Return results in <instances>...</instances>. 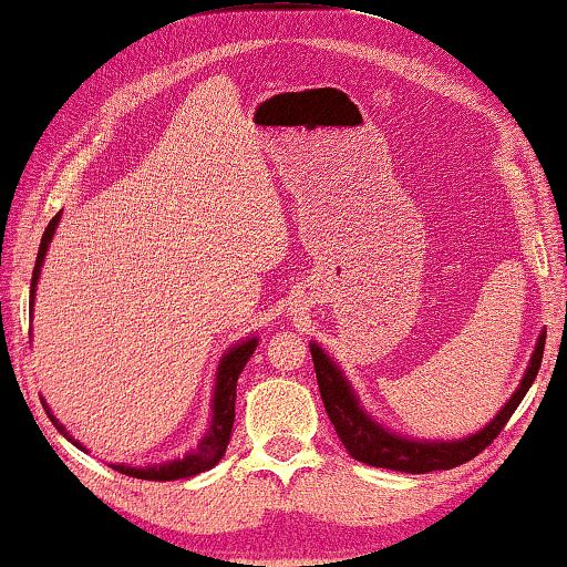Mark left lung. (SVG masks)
<instances>
[{
  "instance_id": "left-lung-1",
  "label": "left lung",
  "mask_w": 567,
  "mask_h": 567,
  "mask_svg": "<svg viewBox=\"0 0 567 567\" xmlns=\"http://www.w3.org/2000/svg\"><path fill=\"white\" fill-rule=\"evenodd\" d=\"M545 338L547 332H542L539 343L534 348L529 369H526V374L522 379V386H518L514 398L506 402V408L493 417L491 425H485V429L475 433V436L464 441H452V444H446V441H441V444H436V441H433V444H421V441L392 436L390 431L379 429V425L359 408V400L353 398L351 386H348L336 363L322 353L320 346H312V361L324 410H328V417L332 425H336L338 436L346 444L348 454L363 464H371V467L423 475V472L433 470L460 467V464L475 460L483 449L493 444V439L506 429L508 417L514 415V410L518 405H522L524 394L529 392L532 382L537 379L542 353H545Z\"/></svg>"
}]
</instances>
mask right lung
Instances as JSON below:
<instances>
[{
    "mask_svg": "<svg viewBox=\"0 0 567 567\" xmlns=\"http://www.w3.org/2000/svg\"><path fill=\"white\" fill-rule=\"evenodd\" d=\"M59 216L61 214L53 216L49 227H45L43 239H41V247H38V258H35V268H33V281H30V307H33L35 281H38V276H41V262L45 258V250H49V243H51V237H53V229H56V224H59ZM255 346H258V340L250 338V340H245V343H239V346L231 348V351L221 359L219 377H216L212 429H208V433L204 436V441H200V444H198L196 452L185 456V460H177V462H169V464H159V467H146V470L142 467V470H136V467H123V464H115V470L123 472V475L138 477V480H181V477H193V475H198V472L212 470L214 464L221 460L224 452H227L231 425H235L237 377L243 374L245 363L250 361ZM45 413H49L51 423L56 425V431L64 433V436H69L64 425H61L56 417L51 415V410H45ZM74 444H76V441H74ZM76 446H80V444H76Z\"/></svg>",
    "mask_w": 567,
    "mask_h": 567,
    "instance_id": "add662e5",
    "label": "right lung"
}]
</instances>
